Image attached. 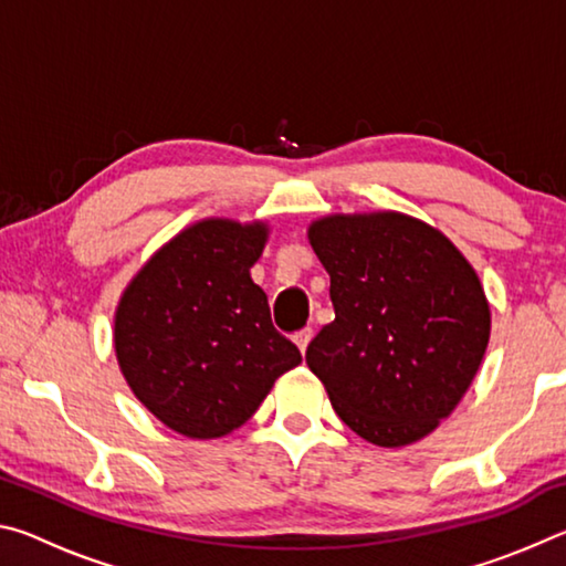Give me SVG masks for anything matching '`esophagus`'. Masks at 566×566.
<instances>
[{"instance_id": "1", "label": "esophagus", "mask_w": 566, "mask_h": 566, "mask_svg": "<svg viewBox=\"0 0 566 566\" xmlns=\"http://www.w3.org/2000/svg\"><path fill=\"white\" fill-rule=\"evenodd\" d=\"M312 337H314V332H312V329H302L300 334H294V344H296V347H300V352H302V354L306 352V347H310Z\"/></svg>"}]
</instances>
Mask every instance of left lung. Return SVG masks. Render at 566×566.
<instances>
[{
    "instance_id": "8db88e82",
    "label": "left lung",
    "mask_w": 566,
    "mask_h": 566,
    "mask_svg": "<svg viewBox=\"0 0 566 566\" xmlns=\"http://www.w3.org/2000/svg\"><path fill=\"white\" fill-rule=\"evenodd\" d=\"M306 237L334 304L306 364L337 417L387 449L432 434L490 344L492 312L476 270L437 227L401 212L327 214Z\"/></svg>"
}]
</instances>
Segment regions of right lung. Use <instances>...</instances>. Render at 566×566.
Wrapping results in <instances>:
<instances>
[{"label":"right lung","mask_w":566,"mask_h":566,"mask_svg":"<svg viewBox=\"0 0 566 566\" xmlns=\"http://www.w3.org/2000/svg\"><path fill=\"white\" fill-rule=\"evenodd\" d=\"M270 224L209 217L161 244L114 312V352L142 405L171 432L217 439L254 415L302 361L252 282Z\"/></svg>","instance_id":"right-lung-1"}]
</instances>
